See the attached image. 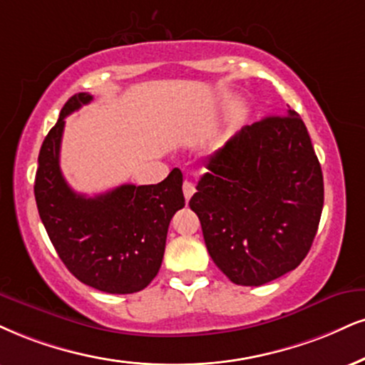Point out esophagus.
Returning <instances> with one entry per match:
<instances>
[{
  "mask_svg": "<svg viewBox=\"0 0 365 365\" xmlns=\"http://www.w3.org/2000/svg\"><path fill=\"white\" fill-rule=\"evenodd\" d=\"M195 184L191 181H184L182 182V192H184V197H186V203L191 200V196L195 195Z\"/></svg>",
  "mask_w": 365,
  "mask_h": 365,
  "instance_id": "1",
  "label": "esophagus"
}]
</instances>
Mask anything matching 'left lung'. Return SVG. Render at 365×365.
Segmentation results:
<instances>
[{"mask_svg":"<svg viewBox=\"0 0 365 365\" xmlns=\"http://www.w3.org/2000/svg\"><path fill=\"white\" fill-rule=\"evenodd\" d=\"M190 200L206 249L240 286H262L303 262L323 210V174L294 110L237 132L206 164Z\"/></svg>","mask_w":365,"mask_h":365,"instance_id":"obj_1","label":"left lung"}]
</instances>
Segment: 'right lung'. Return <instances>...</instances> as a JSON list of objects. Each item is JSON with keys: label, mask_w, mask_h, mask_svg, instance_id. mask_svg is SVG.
Here are the masks:
<instances>
[{"label": "right lung", "mask_w": 365, "mask_h": 365, "mask_svg": "<svg viewBox=\"0 0 365 365\" xmlns=\"http://www.w3.org/2000/svg\"><path fill=\"white\" fill-rule=\"evenodd\" d=\"M93 100L69 98L38 154L35 201L52 245L84 284L110 294L142 291L159 272L170 218L184 206L182 174L159 184H121L94 197L71 190L58 165L64 118Z\"/></svg>", "instance_id": "right-lung-1"}]
</instances>
